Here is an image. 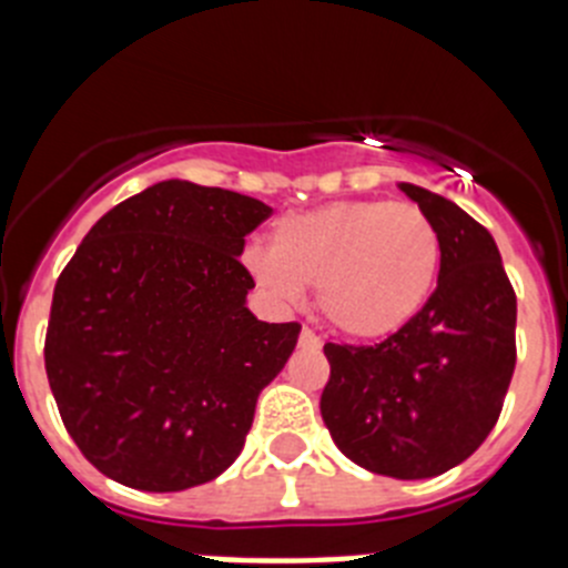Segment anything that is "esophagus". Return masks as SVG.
<instances>
[{
	"label": "esophagus",
	"mask_w": 568,
	"mask_h": 568,
	"mask_svg": "<svg viewBox=\"0 0 568 568\" xmlns=\"http://www.w3.org/2000/svg\"><path fill=\"white\" fill-rule=\"evenodd\" d=\"M301 344L310 346V349H318V346H321V338H318V335L313 333V329L304 327V329H301Z\"/></svg>",
	"instance_id": "1"
}]
</instances>
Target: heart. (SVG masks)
I'll list each match as a JSON object with an SVG mask.
<instances>
[{
    "label": "heart",
    "instance_id": "b5f03b06",
    "mask_svg": "<svg viewBox=\"0 0 568 568\" xmlns=\"http://www.w3.org/2000/svg\"><path fill=\"white\" fill-rule=\"evenodd\" d=\"M440 241L415 204L346 199L281 219L247 267L278 301L318 287V310L353 341L389 338L424 310L438 278Z\"/></svg>",
    "mask_w": 568,
    "mask_h": 568
}]
</instances>
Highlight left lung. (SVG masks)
<instances>
[{
    "label": "left lung",
    "instance_id": "1",
    "mask_svg": "<svg viewBox=\"0 0 568 568\" xmlns=\"http://www.w3.org/2000/svg\"><path fill=\"white\" fill-rule=\"evenodd\" d=\"M398 190L438 230V287L381 344L324 346L321 418L353 464L420 480L464 464L498 424L515 373L518 301L489 230L433 190Z\"/></svg>",
    "mask_w": 568,
    "mask_h": 568
}]
</instances>
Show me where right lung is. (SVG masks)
<instances>
[{"label":"right lung","mask_w":568,"mask_h":568,"mask_svg":"<svg viewBox=\"0 0 568 568\" xmlns=\"http://www.w3.org/2000/svg\"><path fill=\"white\" fill-rule=\"evenodd\" d=\"M270 213L168 179L104 213L59 275L44 369L70 438L115 484L182 491L244 449L301 333L247 307L239 255Z\"/></svg>","instance_id":"right-lung-1"}]
</instances>
